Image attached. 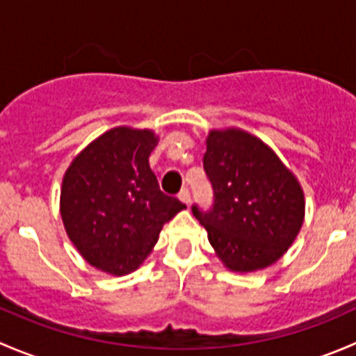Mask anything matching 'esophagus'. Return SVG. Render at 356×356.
I'll return each instance as SVG.
<instances>
[{
	"label": "esophagus",
	"mask_w": 356,
	"mask_h": 356,
	"mask_svg": "<svg viewBox=\"0 0 356 356\" xmlns=\"http://www.w3.org/2000/svg\"><path fill=\"white\" fill-rule=\"evenodd\" d=\"M179 200H181L182 203L188 204V207H189V203H191V195H189L188 189H182V191L179 193Z\"/></svg>",
	"instance_id": "obj_1"
}]
</instances>
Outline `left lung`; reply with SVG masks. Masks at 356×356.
Wrapping results in <instances>:
<instances>
[{"label":"left lung","mask_w":356,"mask_h":356,"mask_svg":"<svg viewBox=\"0 0 356 356\" xmlns=\"http://www.w3.org/2000/svg\"><path fill=\"white\" fill-rule=\"evenodd\" d=\"M204 172L213 186L211 211L193 207L218 260L231 272L270 267L296 239L305 195L277 153L239 127L211 129Z\"/></svg>","instance_id":"8db88e82"}]
</instances>
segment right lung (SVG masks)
Listing matches in <instances>:
<instances>
[{
	"mask_svg": "<svg viewBox=\"0 0 356 356\" xmlns=\"http://www.w3.org/2000/svg\"><path fill=\"white\" fill-rule=\"evenodd\" d=\"M152 129L118 125L72 160L60 189V215L81 257L105 274L127 275L143 265L163 224L184 204L163 195L148 158Z\"/></svg>",
	"mask_w": 356,
	"mask_h": 356,
	"instance_id": "obj_1",
	"label": "right lung"
}]
</instances>
